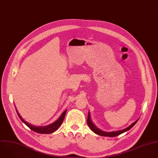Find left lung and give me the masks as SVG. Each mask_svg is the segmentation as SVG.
I'll list each match as a JSON object with an SVG mask.
<instances>
[{"label":"left lung","mask_w":158,"mask_h":158,"mask_svg":"<svg viewBox=\"0 0 158 158\" xmlns=\"http://www.w3.org/2000/svg\"><path fill=\"white\" fill-rule=\"evenodd\" d=\"M139 118L135 121V122H133L131 125H130L128 127L123 129V130H119V131H112V132H106V131H103L101 130H100L99 128H98L95 125V124L92 122L91 120V118H90V114L89 112L88 114V117H87V125L89 127V128H90V130L94 131L95 133L98 135H100V136H109V137H115V136H117L118 135H121L122 133H124V132H126L127 131H128L129 130H130L136 123V122L138 121Z\"/></svg>","instance_id":"8db88e82"}]
</instances>
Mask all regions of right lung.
Listing matches in <instances>:
<instances>
[{
  "instance_id": "add662e5",
  "label": "right lung",
  "mask_w": 158,
  "mask_h": 158,
  "mask_svg": "<svg viewBox=\"0 0 158 158\" xmlns=\"http://www.w3.org/2000/svg\"><path fill=\"white\" fill-rule=\"evenodd\" d=\"M16 109V111H17V113L18 114V116L19 117V118H20V120L28 127L30 128L31 130L36 132V133H41V134H49V133H52L55 132V131H56L58 128L61 126V125L62 124L63 120H64V117H65V115H66V111L67 110H64L63 114L61 115L60 117L56 120L55 121L54 123H52L51 124H49L48 125H46V126H44V127H38V126H35V125H33L29 123H28L27 122H26L25 120H24L22 117L20 115V114H19L17 109Z\"/></svg>"
}]
</instances>
